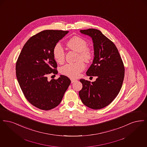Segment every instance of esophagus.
<instances>
[{"label":"esophagus","instance_id":"1","mask_svg":"<svg viewBox=\"0 0 147 147\" xmlns=\"http://www.w3.org/2000/svg\"><path fill=\"white\" fill-rule=\"evenodd\" d=\"M70 80H71V83H74L75 82L77 81V80L74 79H70Z\"/></svg>","mask_w":147,"mask_h":147}]
</instances>
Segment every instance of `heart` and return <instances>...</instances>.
Instances as JSON below:
<instances>
[{
	"mask_svg": "<svg viewBox=\"0 0 147 147\" xmlns=\"http://www.w3.org/2000/svg\"><path fill=\"white\" fill-rule=\"evenodd\" d=\"M69 49L78 53V60H83L86 62L90 61L92 56V51L90 47H87V42L82 37L74 36L67 43ZM53 56L56 62L62 64L65 59V52L60 43H57L53 49ZM85 64L83 61H79L76 63L67 64L61 68V73L67 77L76 78L84 70Z\"/></svg>",
	"mask_w": 147,
	"mask_h": 147,
	"instance_id": "heart-1",
	"label": "heart"
}]
</instances>
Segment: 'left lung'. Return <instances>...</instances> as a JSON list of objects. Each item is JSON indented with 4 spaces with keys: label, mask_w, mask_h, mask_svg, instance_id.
<instances>
[{
    "label": "left lung",
    "mask_w": 147,
    "mask_h": 147,
    "mask_svg": "<svg viewBox=\"0 0 147 147\" xmlns=\"http://www.w3.org/2000/svg\"><path fill=\"white\" fill-rule=\"evenodd\" d=\"M80 32L90 36L94 43V58L86 75L98 78L91 83L80 79L83 88L79 95L87 107L101 109L111 104L119 94L125 77V67L115 44L100 30L89 28Z\"/></svg>",
    "instance_id": "left-lung-1"
}]
</instances>
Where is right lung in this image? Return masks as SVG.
Returning a JSON list of instances; mask_svg holds the SVG:
<instances>
[{"instance_id": "1", "label": "right lung", "mask_w": 147, "mask_h": 147, "mask_svg": "<svg viewBox=\"0 0 147 147\" xmlns=\"http://www.w3.org/2000/svg\"><path fill=\"white\" fill-rule=\"evenodd\" d=\"M68 32L49 30L34 35L24 45L16 61V76L25 97L42 110L59 105L70 85V79L63 75L49 82L47 79L51 73H58L53 47Z\"/></svg>"}]
</instances>
